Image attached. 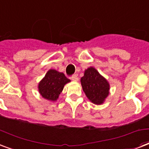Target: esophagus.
Returning <instances> with one entry per match:
<instances>
[{
  "label": "esophagus",
  "mask_w": 149,
  "mask_h": 149,
  "mask_svg": "<svg viewBox=\"0 0 149 149\" xmlns=\"http://www.w3.org/2000/svg\"><path fill=\"white\" fill-rule=\"evenodd\" d=\"M71 79L73 80V81H77V80H78V77H77V74L73 75V76L71 77Z\"/></svg>",
  "instance_id": "esophagus-1"
}]
</instances>
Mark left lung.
<instances>
[{"label": "left lung", "mask_w": 149, "mask_h": 149, "mask_svg": "<svg viewBox=\"0 0 149 149\" xmlns=\"http://www.w3.org/2000/svg\"><path fill=\"white\" fill-rule=\"evenodd\" d=\"M80 82L83 91L91 102L95 105H102L109 94V84L94 67L84 71Z\"/></svg>", "instance_id": "obj_1"}]
</instances>
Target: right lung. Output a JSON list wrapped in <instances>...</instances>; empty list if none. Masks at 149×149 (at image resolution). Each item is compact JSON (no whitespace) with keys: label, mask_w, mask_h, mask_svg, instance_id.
<instances>
[{"label":"right lung","mask_w":149,"mask_h":149,"mask_svg":"<svg viewBox=\"0 0 149 149\" xmlns=\"http://www.w3.org/2000/svg\"><path fill=\"white\" fill-rule=\"evenodd\" d=\"M70 79L63 72L55 70H50L38 84L40 94L44 98L49 101H56L67 83Z\"/></svg>","instance_id":"1"}]
</instances>
